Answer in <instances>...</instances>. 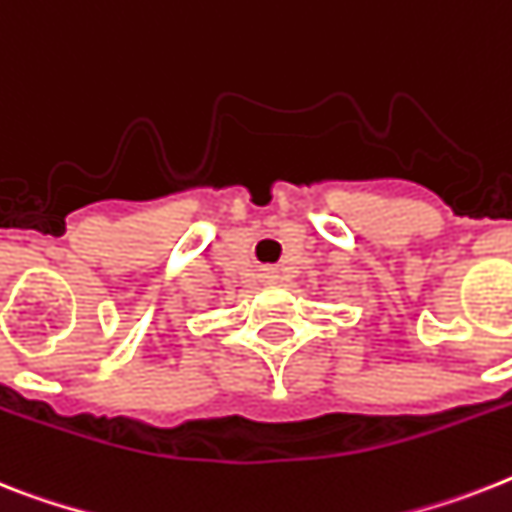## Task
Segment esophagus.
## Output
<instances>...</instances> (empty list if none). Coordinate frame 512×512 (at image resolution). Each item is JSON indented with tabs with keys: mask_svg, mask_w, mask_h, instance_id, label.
Segmentation results:
<instances>
[{
	"mask_svg": "<svg viewBox=\"0 0 512 512\" xmlns=\"http://www.w3.org/2000/svg\"><path fill=\"white\" fill-rule=\"evenodd\" d=\"M263 278H265V284H276L278 270L276 268H263Z\"/></svg>",
	"mask_w": 512,
	"mask_h": 512,
	"instance_id": "1",
	"label": "esophagus"
}]
</instances>
